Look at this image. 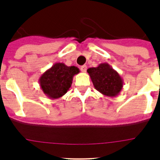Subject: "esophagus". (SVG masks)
Masks as SVG:
<instances>
[{
  "label": "esophagus",
  "instance_id": "obj_1",
  "mask_svg": "<svg viewBox=\"0 0 160 160\" xmlns=\"http://www.w3.org/2000/svg\"><path fill=\"white\" fill-rule=\"evenodd\" d=\"M80 69H81L82 72H83V73H86V72H87V66H81V68H80Z\"/></svg>",
  "mask_w": 160,
  "mask_h": 160
}]
</instances>
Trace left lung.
Instances as JSON below:
<instances>
[{
	"label": "left lung",
	"instance_id": "left-lung-1",
	"mask_svg": "<svg viewBox=\"0 0 160 160\" xmlns=\"http://www.w3.org/2000/svg\"><path fill=\"white\" fill-rule=\"evenodd\" d=\"M94 88L103 95L116 97L123 87V80L119 73L108 63L99 64L87 70Z\"/></svg>",
	"mask_w": 160,
	"mask_h": 160
}]
</instances>
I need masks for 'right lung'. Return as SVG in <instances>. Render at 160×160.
Masks as SVG:
<instances>
[{"mask_svg": "<svg viewBox=\"0 0 160 160\" xmlns=\"http://www.w3.org/2000/svg\"><path fill=\"white\" fill-rule=\"evenodd\" d=\"M80 72L76 66H67L58 62L46 70L39 78L42 91L50 99H57L66 94L70 88L73 78Z\"/></svg>", "mask_w": 160, "mask_h": 160, "instance_id": "add662e5", "label": "right lung"}]
</instances>
